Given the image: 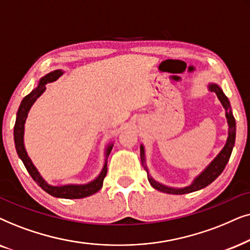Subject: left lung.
Returning a JSON list of instances; mask_svg holds the SVG:
<instances>
[{
	"label": "left lung",
	"mask_w": 250,
	"mask_h": 250,
	"mask_svg": "<svg viewBox=\"0 0 250 250\" xmlns=\"http://www.w3.org/2000/svg\"><path fill=\"white\" fill-rule=\"evenodd\" d=\"M208 89L217 95L219 102L222 103L223 107H224L226 111L225 115H226V119H228V125H229V137H228V141H226V144L224 147H223L222 151L218 153V155L216 156L214 160H212L210 164H209L208 167L206 168L205 170L194 179V181H193L192 184L186 186V188H169V186L162 185V184H160V183L155 182L154 179L149 176L148 169H147V167H146L144 146L141 145L142 165L146 170V172H147V179H148L149 184H151L155 189H158V191L169 193V194H186V193L199 191V189L204 188H206V186H208L209 184H211V183L222 174V171L224 170L226 164L229 162V156H231L232 149H233V146L235 143V120H234L233 114H232L231 105H229V99L224 95V92H223L222 89L219 88L217 84H215V83H210V84L208 85Z\"/></svg>",
	"instance_id": "left-lung-1"
}]
</instances>
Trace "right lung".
<instances>
[{
    "mask_svg": "<svg viewBox=\"0 0 250 250\" xmlns=\"http://www.w3.org/2000/svg\"><path fill=\"white\" fill-rule=\"evenodd\" d=\"M64 74V72L62 69H56L49 74L43 76L40 79L39 85L36 86L34 90H32L31 94H28L26 97L22 99L19 106L18 112H17V118L15 128H13V137H15V145L17 153H18L19 158L21 159V161L24 162L26 169L29 172V175L32 176V178L44 189L46 193H49L50 195L56 198H64V199H81L89 197V195L95 194L96 192H98L102 188L103 182L106 174H107V158L109 153L112 151L113 144H109L106 148V160L104 167H103L101 174L94 181L88 183V184L83 185H74V184H68V185H62V186H52L49 185L44 179L42 178V176L40 175L38 169L35 168V166L33 165V162L27 155V152L25 149L24 145V130H25V122L27 119L28 112L31 107L34 104L36 99L41 96L45 90V84L46 83L56 81L58 78Z\"/></svg>",
    "mask_w": 250,
    "mask_h": 250,
    "instance_id": "1",
    "label": "right lung"
}]
</instances>
